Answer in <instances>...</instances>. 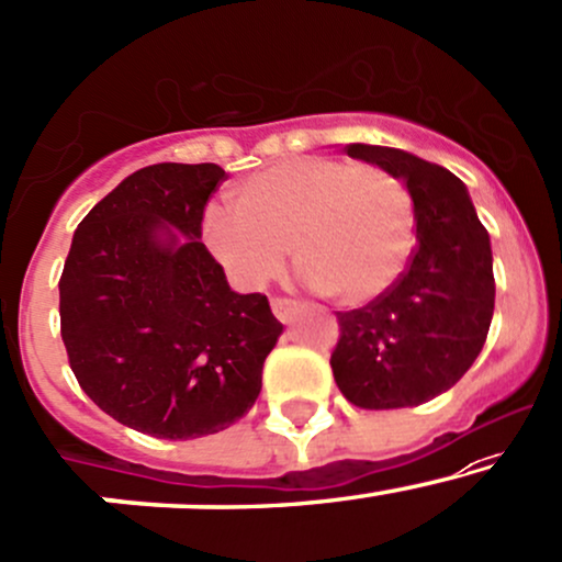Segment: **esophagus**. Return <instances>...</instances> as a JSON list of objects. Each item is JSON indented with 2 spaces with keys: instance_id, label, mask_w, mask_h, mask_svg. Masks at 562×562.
<instances>
[{
  "instance_id": "34e87169",
  "label": "esophagus",
  "mask_w": 562,
  "mask_h": 562,
  "mask_svg": "<svg viewBox=\"0 0 562 562\" xmlns=\"http://www.w3.org/2000/svg\"><path fill=\"white\" fill-rule=\"evenodd\" d=\"M271 312L280 323H293L295 314H299V304L291 299H271Z\"/></svg>"
}]
</instances>
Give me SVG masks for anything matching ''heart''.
I'll use <instances>...</instances> for the list:
<instances>
[{"label": "heart", "instance_id": "heart-1", "mask_svg": "<svg viewBox=\"0 0 562 562\" xmlns=\"http://www.w3.org/2000/svg\"><path fill=\"white\" fill-rule=\"evenodd\" d=\"M205 243L239 285L261 288L288 248L304 280L357 306L400 280L416 239L413 196L390 170L336 157H299L232 191V211L207 207Z\"/></svg>", "mask_w": 562, "mask_h": 562}]
</instances>
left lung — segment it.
Segmentation results:
<instances>
[{
  "instance_id": "1",
  "label": "left lung",
  "mask_w": 562,
  "mask_h": 562,
  "mask_svg": "<svg viewBox=\"0 0 562 562\" xmlns=\"http://www.w3.org/2000/svg\"><path fill=\"white\" fill-rule=\"evenodd\" d=\"M344 151L408 187L416 250L384 295L338 312L333 379L357 408H413L451 390L483 349L496 301L491 237L451 170L392 146Z\"/></svg>"
}]
</instances>
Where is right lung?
I'll return each instance as SVG.
<instances>
[{"label": "right lung", "instance_id": "obj_1", "mask_svg": "<svg viewBox=\"0 0 562 562\" xmlns=\"http://www.w3.org/2000/svg\"><path fill=\"white\" fill-rule=\"evenodd\" d=\"M213 162L135 170L85 215L60 274V336L85 394L159 440L232 427L261 392L282 323L202 245Z\"/></svg>", "mask_w": 562, "mask_h": 562}]
</instances>
